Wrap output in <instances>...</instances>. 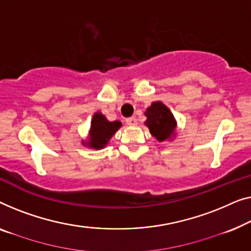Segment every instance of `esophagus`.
Masks as SVG:
<instances>
[{"mask_svg": "<svg viewBox=\"0 0 251 251\" xmlns=\"http://www.w3.org/2000/svg\"><path fill=\"white\" fill-rule=\"evenodd\" d=\"M126 124L129 125V126L136 125V124H137V119H136V117H129V118H127V119H126Z\"/></svg>", "mask_w": 251, "mask_h": 251, "instance_id": "1", "label": "esophagus"}]
</instances>
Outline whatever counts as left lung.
<instances>
[{
	"label": "left lung",
	"instance_id": "8db88e82",
	"mask_svg": "<svg viewBox=\"0 0 251 251\" xmlns=\"http://www.w3.org/2000/svg\"><path fill=\"white\" fill-rule=\"evenodd\" d=\"M146 125L158 141H165L174 133L176 122L169 109L161 102H153L147 109Z\"/></svg>",
	"mask_w": 251,
	"mask_h": 251
}]
</instances>
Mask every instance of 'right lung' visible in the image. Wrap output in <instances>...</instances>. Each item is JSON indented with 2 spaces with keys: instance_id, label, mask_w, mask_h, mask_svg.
<instances>
[{
  "instance_id": "add662e5",
  "label": "right lung",
  "mask_w": 251,
  "mask_h": 251,
  "mask_svg": "<svg viewBox=\"0 0 251 251\" xmlns=\"http://www.w3.org/2000/svg\"><path fill=\"white\" fill-rule=\"evenodd\" d=\"M122 126L121 122H109L103 115L98 112L93 116L91 123V137L86 144L94 149H101L110 137L117 132L119 127Z\"/></svg>"
}]
</instances>
